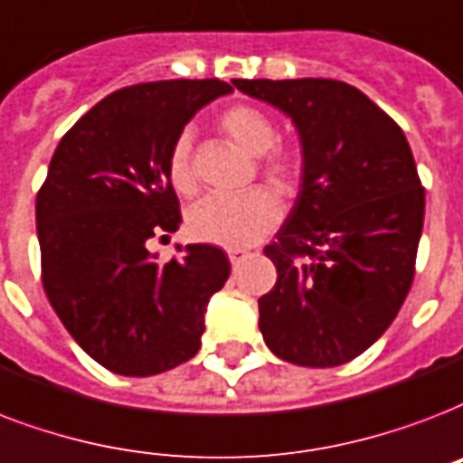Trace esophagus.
Masks as SVG:
<instances>
[{
  "instance_id": "34e87169",
  "label": "esophagus",
  "mask_w": 463,
  "mask_h": 463,
  "mask_svg": "<svg viewBox=\"0 0 463 463\" xmlns=\"http://www.w3.org/2000/svg\"><path fill=\"white\" fill-rule=\"evenodd\" d=\"M228 257H231V264L235 267V264L245 262L247 257H250V250H242V247H238V250H231V252H228Z\"/></svg>"
}]
</instances>
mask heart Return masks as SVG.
Segmentation results:
<instances>
[{"label": "heart", "mask_w": 463, "mask_h": 463, "mask_svg": "<svg viewBox=\"0 0 463 463\" xmlns=\"http://www.w3.org/2000/svg\"><path fill=\"white\" fill-rule=\"evenodd\" d=\"M216 126L245 153L257 155V175L277 192L294 194L303 175V150L296 143L277 140V128L267 111L252 104H231L216 116ZM167 176L169 184L182 196L196 192L192 143L186 136L176 137L169 147ZM279 218L281 203L277 196L269 189L255 186L232 199L208 196L199 201L186 216V232L196 242L238 250L264 238Z\"/></svg>", "instance_id": "heart-1"}]
</instances>
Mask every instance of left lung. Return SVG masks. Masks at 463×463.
Segmentation results:
<instances>
[{
  "instance_id": "obj_1",
  "label": "left lung",
  "mask_w": 463,
  "mask_h": 463,
  "mask_svg": "<svg viewBox=\"0 0 463 463\" xmlns=\"http://www.w3.org/2000/svg\"><path fill=\"white\" fill-rule=\"evenodd\" d=\"M294 118L303 182L264 247L277 284L260 330L284 362L340 366L393 323L412 287L425 189L403 130L364 91L337 80H232Z\"/></svg>"
}]
</instances>
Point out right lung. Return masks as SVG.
<instances>
[{
	"instance_id": "obj_1",
	"label": "right lung",
	"mask_w": 463,
	"mask_h": 463,
	"mask_svg": "<svg viewBox=\"0 0 463 463\" xmlns=\"http://www.w3.org/2000/svg\"><path fill=\"white\" fill-rule=\"evenodd\" d=\"M221 80L116 90L67 130L35 196L41 279L67 333L121 376H155L199 352L211 296L231 277L216 245L157 264L147 240L182 223L167 155Z\"/></svg>"
}]
</instances>
